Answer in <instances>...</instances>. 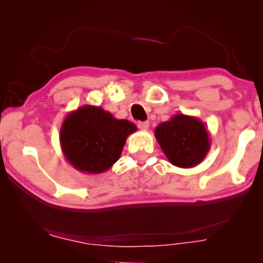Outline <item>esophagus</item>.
Returning a JSON list of instances; mask_svg holds the SVG:
<instances>
[{
    "label": "esophagus",
    "instance_id": "34e87169",
    "mask_svg": "<svg viewBox=\"0 0 263 263\" xmlns=\"http://www.w3.org/2000/svg\"><path fill=\"white\" fill-rule=\"evenodd\" d=\"M138 127L140 129H142V130H147V129L149 128V122H139Z\"/></svg>",
    "mask_w": 263,
    "mask_h": 263
}]
</instances>
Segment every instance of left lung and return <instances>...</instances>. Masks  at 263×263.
Listing matches in <instances>:
<instances>
[{
  "mask_svg": "<svg viewBox=\"0 0 263 263\" xmlns=\"http://www.w3.org/2000/svg\"><path fill=\"white\" fill-rule=\"evenodd\" d=\"M157 141L175 166L190 168L199 165L211 148L206 125L194 116L177 114L154 130Z\"/></svg>",
  "mask_w": 263,
  "mask_h": 263,
  "instance_id": "obj_1",
  "label": "left lung"
}]
</instances>
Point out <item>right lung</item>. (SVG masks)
Returning <instances> with one entry per match:
<instances>
[{"instance_id":"obj_1","label":"right lung","mask_w":263,"mask_h":263,"mask_svg":"<svg viewBox=\"0 0 263 263\" xmlns=\"http://www.w3.org/2000/svg\"><path fill=\"white\" fill-rule=\"evenodd\" d=\"M138 130L100 106L84 105L64 118L60 132L63 156L82 174H103L120 159L127 138Z\"/></svg>"}]
</instances>
